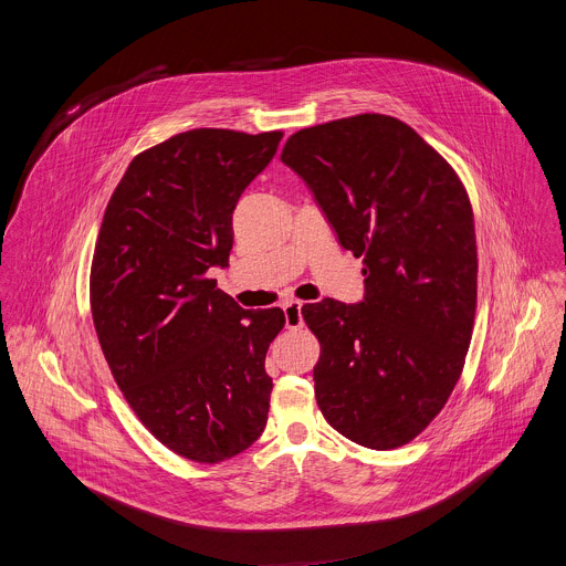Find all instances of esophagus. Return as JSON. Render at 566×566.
I'll use <instances>...</instances> for the list:
<instances>
[{
	"label": "esophagus",
	"mask_w": 566,
	"mask_h": 566,
	"mask_svg": "<svg viewBox=\"0 0 566 566\" xmlns=\"http://www.w3.org/2000/svg\"><path fill=\"white\" fill-rule=\"evenodd\" d=\"M284 319H286V329H297L304 325L302 317V302L291 300L284 304Z\"/></svg>",
	"instance_id": "1"
}]
</instances>
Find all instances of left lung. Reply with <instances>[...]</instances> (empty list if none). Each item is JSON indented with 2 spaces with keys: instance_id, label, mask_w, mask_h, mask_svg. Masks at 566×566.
Wrapping results in <instances>:
<instances>
[{
  "instance_id": "left-lung-1",
  "label": "left lung",
  "mask_w": 566,
  "mask_h": 566,
  "mask_svg": "<svg viewBox=\"0 0 566 566\" xmlns=\"http://www.w3.org/2000/svg\"><path fill=\"white\" fill-rule=\"evenodd\" d=\"M280 158L365 264L360 302L302 306L319 340L317 406L354 443L398 448L443 410L470 347L476 241L468 195L437 149L382 114L300 129Z\"/></svg>"
}]
</instances>
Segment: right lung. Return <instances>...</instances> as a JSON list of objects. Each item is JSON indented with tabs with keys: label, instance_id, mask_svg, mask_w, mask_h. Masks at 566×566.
<instances>
[{
	"label": "right lung",
	"instance_id": "1",
	"mask_svg": "<svg viewBox=\"0 0 566 566\" xmlns=\"http://www.w3.org/2000/svg\"><path fill=\"white\" fill-rule=\"evenodd\" d=\"M282 136L203 127L145 149L98 232L90 293L107 365L140 423L190 461L230 459L266 428L284 313L241 308L208 271L228 266L237 201Z\"/></svg>",
	"mask_w": 566,
	"mask_h": 566
}]
</instances>
